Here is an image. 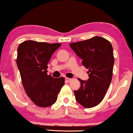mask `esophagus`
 Wrapping results in <instances>:
<instances>
[{"label": "esophagus", "instance_id": "obj_1", "mask_svg": "<svg viewBox=\"0 0 133 133\" xmlns=\"http://www.w3.org/2000/svg\"><path fill=\"white\" fill-rule=\"evenodd\" d=\"M71 80H72V79L69 78H65V81H66L67 82H70Z\"/></svg>", "mask_w": 133, "mask_h": 133}]
</instances>
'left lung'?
<instances>
[{
    "label": "left lung",
    "mask_w": 133,
    "mask_h": 133,
    "mask_svg": "<svg viewBox=\"0 0 133 133\" xmlns=\"http://www.w3.org/2000/svg\"><path fill=\"white\" fill-rule=\"evenodd\" d=\"M70 46L83 59V66L88 69L87 81L78 79L81 87L74 91L76 100L85 108L95 107L102 101L112 81L114 57L111 43L96 36L70 43Z\"/></svg>",
    "instance_id": "left-lung-1"
}]
</instances>
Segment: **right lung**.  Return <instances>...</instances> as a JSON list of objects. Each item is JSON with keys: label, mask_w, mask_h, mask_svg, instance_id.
I'll list each match as a JSON object with an SVG mask.
<instances>
[{"label": "right lung", "mask_w": 133, "mask_h": 133, "mask_svg": "<svg viewBox=\"0 0 133 133\" xmlns=\"http://www.w3.org/2000/svg\"><path fill=\"white\" fill-rule=\"evenodd\" d=\"M61 43L27 40L17 48L16 62L26 93L40 107H48L56 102L65 83V78L47 74L48 62Z\"/></svg>", "instance_id": "add662e5"}]
</instances>
